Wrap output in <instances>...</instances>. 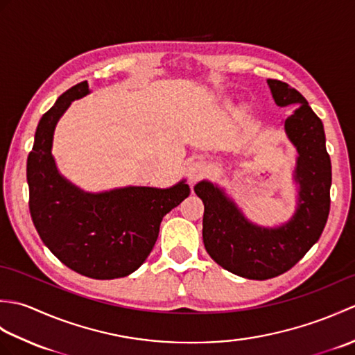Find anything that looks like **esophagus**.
I'll return each instance as SVG.
<instances>
[{
  "mask_svg": "<svg viewBox=\"0 0 355 355\" xmlns=\"http://www.w3.org/2000/svg\"><path fill=\"white\" fill-rule=\"evenodd\" d=\"M207 172H209V164H207V162L202 160V158H197V160H193L189 164V168H187V175H189L191 182H197V180L207 175Z\"/></svg>",
  "mask_w": 355,
  "mask_h": 355,
  "instance_id": "obj_1",
  "label": "esophagus"
}]
</instances>
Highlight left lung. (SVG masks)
I'll list each match as a JSON object with an SVG mask.
<instances>
[{"label": "left lung", "mask_w": 355, "mask_h": 355, "mask_svg": "<svg viewBox=\"0 0 355 355\" xmlns=\"http://www.w3.org/2000/svg\"><path fill=\"white\" fill-rule=\"evenodd\" d=\"M267 82L279 107L297 108L285 120L286 135L299 153L296 214L281 227L262 229L248 223L212 183L195 186V193L205 202L202 241L210 258L230 273L256 281L276 277L296 266L319 241L331 206V158L322 120L297 89L282 80Z\"/></svg>", "instance_id": "1"}]
</instances>
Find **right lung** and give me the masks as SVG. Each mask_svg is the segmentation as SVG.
I'll use <instances>...</instances> for the list:
<instances>
[{"instance_id": "obj_1", "label": "right lung", "mask_w": 355, "mask_h": 355, "mask_svg": "<svg viewBox=\"0 0 355 355\" xmlns=\"http://www.w3.org/2000/svg\"><path fill=\"white\" fill-rule=\"evenodd\" d=\"M88 93L87 80L67 89L37 123L27 158L28 209L42 243L67 267L87 277L116 279L145 262L163 216L191 189L180 182L169 189L130 186L87 193L67 182L51 155L53 132L70 103Z\"/></svg>"}]
</instances>
